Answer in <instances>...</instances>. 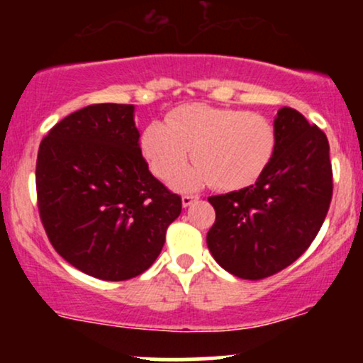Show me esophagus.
Segmentation results:
<instances>
[{"label": "esophagus", "instance_id": "obj_1", "mask_svg": "<svg viewBox=\"0 0 363 363\" xmlns=\"http://www.w3.org/2000/svg\"><path fill=\"white\" fill-rule=\"evenodd\" d=\"M198 199H199L198 194H184V196H182V206H184V208L191 206L194 201H198Z\"/></svg>", "mask_w": 363, "mask_h": 363}]
</instances>
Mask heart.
Masks as SVG:
<instances>
[{
    "instance_id": "1",
    "label": "heart",
    "mask_w": 363,
    "mask_h": 363,
    "mask_svg": "<svg viewBox=\"0 0 363 363\" xmlns=\"http://www.w3.org/2000/svg\"><path fill=\"white\" fill-rule=\"evenodd\" d=\"M194 164L172 179L179 191L215 184L242 189L262 176L277 150V131L268 119L240 109L187 104L153 121L141 135V152L160 179L177 172L191 155Z\"/></svg>"
}]
</instances>
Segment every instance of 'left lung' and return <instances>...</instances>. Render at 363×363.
<instances>
[{"label": "left lung", "instance_id": "obj_1", "mask_svg": "<svg viewBox=\"0 0 363 363\" xmlns=\"http://www.w3.org/2000/svg\"><path fill=\"white\" fill-rule=\"evenodd\" d=\"M277 150L252 186L208 198L215 223L206 244L215 261L244 280L281 272L307 251L333 196L329 143L298 111L274 118Z\"/></svg>", "mask_w": 363, "mask_h": 363}]
</instances>
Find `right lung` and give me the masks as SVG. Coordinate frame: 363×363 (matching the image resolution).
<instances>
[{"mask_svg":"<svg viewBox=\"0 0 363 363\" xmlns=\"http://www.w3.org/2000/svg\"><path fill=\"white\" fill-rule=\"evenodd\" d=\"M35 186L52 247L107 281L148 269L182 210L148 170L128 104H95L60 121L40 141Z\"/></svg>","mask_w":363,"mask_h":363,"instance_id":"obj_1","label":"right lung"}]
</instances>
